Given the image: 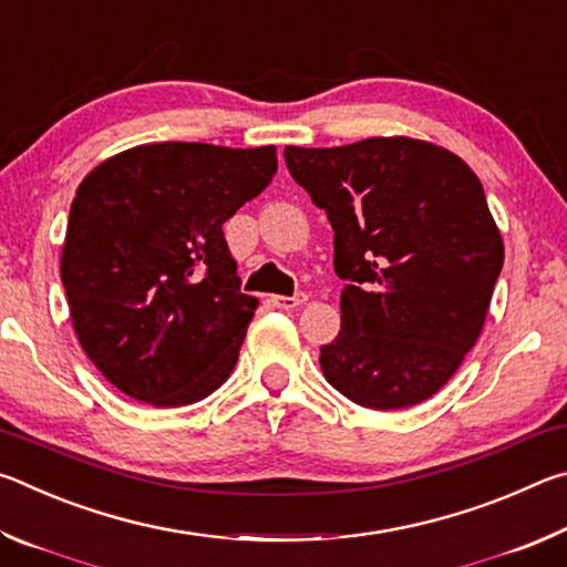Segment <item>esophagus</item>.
I'll return each mask as SVG.
<instances>
[{"label":"esophagus","instance_id":"1","mask_svg":"<svg viewBox=\"0 0 567 567\" xmlns=\"http://www.w3.org/2000/svg\"><path fill=\"white\" fill-rule=\"evenodd\" d=\"M307 302V295L300 292L295 297H287V295H272V305L280 307V310H295V307H300Z\"/></svg>","mask_w":567,"mask_h":567}]
</instances>
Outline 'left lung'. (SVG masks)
<instances>
[{
  "label": "left lung",
  "mask_w": 567,
  "mask_h": 567,
  "mask_svg": "<svg viewBox=\"0 0 567 567\" xmlns=\"http://www.w3.org/2000/svg\"><path fill=\"white\" fill-rule=\"evenodd\" d=\"M334 229L342 328L320 348L334 390L370 410L433 398L483 332L505 247L483 185L433 142L285 147Z\"/></svg>",
  "instance_id": "8db88e82"
}]
</instances>
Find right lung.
I'll return each mask as SVG.
<instances>
[{"label": "right lung", "mask_w": 567, "mask_h": 567, "mask_svg": "<svg viewBox=\"0 0 567 567\" xmlns=\"http://www.w3.org/2000/svg\"><path fill=\"white\" fill-rule=\"evenodd\" d=\"M275 172V145L155 142L80 182L62 285L82 350L127 398L192 405L235 370L260 300L239 292L223 225Z\"/></svg>", "instance_id": "right-lung-1"}]
</instances>
